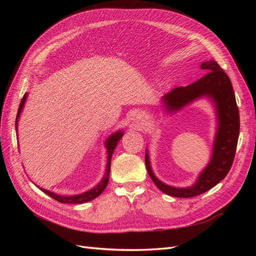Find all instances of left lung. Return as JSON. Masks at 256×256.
I'll use <instances>...</instances> for the list:
<instances>
[{"instance_id":"left-lung-1","label":"left lung","mask_w":256,"mask_h":256,"mask_svg":"<svg viewBox=\"0 0 256 256\" xmlns=\"http://www.w3.org/2000/svg\"><path fill=\"white\" fill-rule=\"evenodd\" d=\"M200 68L207 74L187 86H178L162 97L168 111L180 110L187 104L202 96L210 97L218 114L214 152L210 164L198 176L196 184L189 188H174L161 182L154 175L148 154H145V166L154 184L166 194L175 198H193L212 189L228 175L233 164L239 136V110L228 76L214 60L204 62Z\"/></svg>"}]
</instances>
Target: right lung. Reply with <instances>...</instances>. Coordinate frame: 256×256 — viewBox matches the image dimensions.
Returning a JSON list of instances; mask_svg holds the SVG:
<instances>
[{
    "label": "right lung",
    "mask_w": 256,
    "mask_h": 256,
    "mask_svg": "<svg viewBox=\"0 0 256 256\" xmlns=\"http://www.w3.org/2000/svg\"><path fill=\"white\" fill-rule=\"evenodd\" d=\"M28 94H24V96L22 97L21 99V102L19 106V109H18V113H17V118H16V128H17V122L19 120V116L20 113L23 109V106H24V102L26 100ZM122 136V131H118V132L114 134L113 136H111L109 138H108L106 142V147L108 148V164H106V174L104 180L100 182L95 188H92V190L88 191V192H84L82 194H78V196H58L56 193H53L51 191L48 190H44L42 189V191H44L46 194H48L49 196H51L52 198H54L56 200L60 203H67V204H82L85 202H88V200H94L95 198H97L98 196L102 194L104 192V190L106 189L108 182H109V176H110V166H111V158H112V154L113 152L115 150L116 145L120 142V140Z\"/></svg>",
    "instance_id": "1"
}]
</instances>
